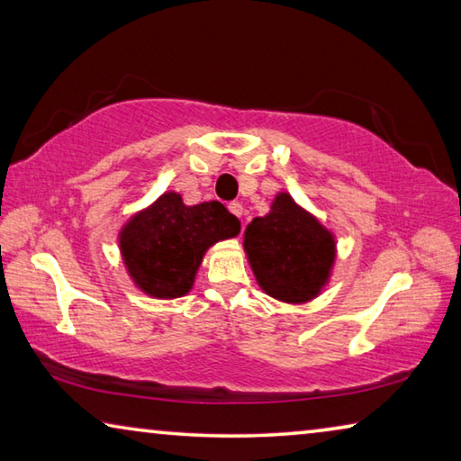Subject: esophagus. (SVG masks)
<instances>
[{
	"label": "esophagus",
	"mask_w": 461,
	"mask_h": 461,
	"mask_svg": "<svg viewBox=\"0 0 461 461\" xmlns=\"http://www.w3.org/2000/svg\"><path fill=\"white\" fill-rule=\"evenodd\" d=\"M228 209H230V212H231L233 215H236V217H241V215H244V205H241L240 201H231L230 205H228Z\"/></svg>",
	"instance_id": "1"
}]
</instances>
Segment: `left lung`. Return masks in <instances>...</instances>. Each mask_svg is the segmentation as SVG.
Returning <instances> with one entry per match:
<instances>
[{
  "instance_id": "obj_1",
  "label": "left lung",
  "mask_w": 461,
  "mask_h": 461,
  "mask_svg": "<svg viewBox=\"0 0 461 461\" xmlns=\"http://www.w3.org/2000/svg\"><path fill=\"white\" fill-rule=\"evenodd\" d=\"M244 248L264 293L285 303L317 296L335 260L331 233L286 193L276 194L268 215L248 225Z\"/></svg>"
}]
</instances>
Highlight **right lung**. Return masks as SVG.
<instances>
[{"mask_svg":"<svg viewBox=\"0 0 461 461\" xmlns=\"http://www.w3.org/2000/svg\"><path fill=\"white\" fill-rule=\"evenodd\" d=\"M238 233L240 220L220 201L186 207L181 194L165 193L126 223L120 248L131 280L144 293L175 299L191 291L207 248Z\"/></svg>","mask_w":461,"mask_h":461,"instance_id":"add662e5","label":"right lung"}]
</instances>
